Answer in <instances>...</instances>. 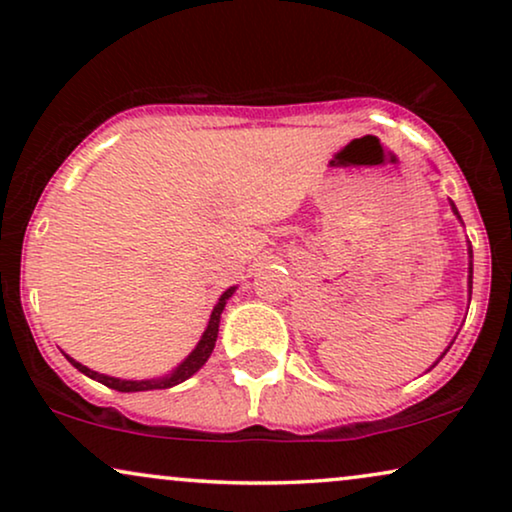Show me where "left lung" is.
<instances>
[{
    "label": "left lung",
    "instance_id": "left-lung-1",
    "mask_svg": "<svg viewBox=\"0 0 512 512\" xmlns=\"http://www.w3.org/2000/svg\"><path fill=\"white\" fill-rule=\"evenodd\" d=\"M452 209H454V214H457V216H459V212H457V207H454V205H452ZM471 254H473V251H471ZM468 272H471V275H468V286H471V289H473V263H471V268H468Z\"/></svg>",
    "mask_w": 512,
    "mask_h": 512
}]
</instances>
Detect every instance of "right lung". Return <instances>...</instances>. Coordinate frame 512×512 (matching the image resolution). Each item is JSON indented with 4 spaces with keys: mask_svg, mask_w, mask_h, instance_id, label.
<instances>
[{
    "mask_svg": "<svg viewBox=\"0 0 512 512\" xmlns=\"http://www.w3.org/2000/svg\"><path fill=\"white\" fill-rule=\"evenodd\" d=\"M233 291H235V286H230V289L223 293V296L219 298V303H216V307H214V312H212V317H209V324H207V331H205V335H202V340L198 342V347L193 349L191 352V356H188V359L181 363V366L174 370V373L170 375V377H163V380H142V382H132V380H116V377H109V375H100V373H95V370H90V368H86V366H81V363H76L74 359H69L67 356V361L72 363L74 368H79L83 375H88V377H93V380H97V382H102L104 387H109V389H116V391H149V389H170V387H174V384H179V382H184V380H188V377H191L193 373H198V370L205 366V361L209 359V354H212V349H214V345H216V335H219V321H221V312H223V307H226V300L233 296Z\"/></svg>",
    "mask_w": 512,
    "mask_h": 512,
    "instance_id": "1",
    "label": "right lung"
}]
</instances>
